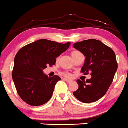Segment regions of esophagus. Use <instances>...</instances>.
<instances>
[{
    "label": "esophagus",
    "instance_id": "obj_1",
    "mask_svg": "<svg viewBox=\"0 0 128 128\" xmlns=\"http://www.w3.org/2000/svg\"><path fill=\"white\" fill-rule=\"evenodd\" d=\"M64 80L65 81H66V82H67V83H70L71 82L72 80H66V79H64Z\"/></svg>",
    "mask_w": 128,
    "mask_h": 128
}]
</instances>
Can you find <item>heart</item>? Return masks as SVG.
<instances>
[{"mask_svg":"<svg viewBox=\"0 0 128 128\" xmlns=\"http://www.w3.org/2000/svg\"><path fill=\"white\" fill-rule=\"evenodd\" d=\"M80 52L76 51V50H74V51H72L71 53V57H72V58H74V57H75L76 55H78V54H80ZM63 75H64L66 77V78H71V74L68 73V72H64Z\"/></svg>","mask_w":128,"mask_h":128,"instance_id":"1","label":"heart"}]
</instances>
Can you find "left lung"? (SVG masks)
Instances as JSON below:
<instances>
[{
    "instance_id": "left-lung-1",
    "label": "left lung",
    "mask_w": 128,
    "mask_h": 128,
    "mask_svg": "<svg viewBox=\"0 0 128 128\" xmlns=\"http://www.w3.org/2000/svg\"><path fill=\"white\" fill-rule=\"evenodd\" d=\"M74 48L86 57L80 72H91L90 80H77L78 89L73 93L78 100L84 103L94 102L107 92L117 70L116 54L108 46L94 39L75 43Z\"/></svg>"
}]
</instances>
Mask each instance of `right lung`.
<instances>
[{
	"instance_id": "obj_1",
	"label": "right lung",
	"mask_w": 128,
	"mask_h": 128,
	"mask_svg": "<svg viewBox=\"0 0 128 128\" xmlns=\"http://www.w3.org/2000/svg\"><path fill=\"white\" fill-rule=\"evenodd\" d=\"M70 44L39 39L17 52L12 78L18 94L26 103L41 106L51 98L56 84L61 78L57 75L48 76L43 70L54 65L56 58L67 50Z\"/></svg>"
}]
</instances>
